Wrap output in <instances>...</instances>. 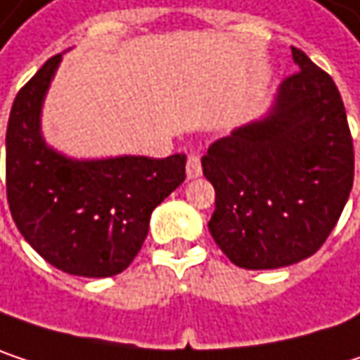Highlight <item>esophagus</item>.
<instances>
[{"label":"esophagus","mask_w":360,"mask_h":360,"mask_svg":"<svg viewBox=\"0 0 360 360\" xmlns=\"http://www.w3.org/2000/svg\"><path fill=\"white\" fill-rule=\"evenodd\" d=\"M185 171H187V179H198V177L202 175L200 158H198V156H189V158H187V167H185Z\"/></svg>","instance_id":"34e87169"}]
</instances>
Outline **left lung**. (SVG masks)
Returning a JSON list of instances; mask_svg holds the SVG:
<instances>
[{
  "mask_svg": "<svg viewBox=\"0 0 360 360\" xmlns=\"http://www.w3.org/2000/svg\"><path fill=\"white\" fill-rule=\"evenodd\" d=\"M298 68L269 110L202 156L214 187L208 231L225 256L252 271L296 264L323 246L354 179L344 102L331 77L292 47Z\"/></svg>",
  "mask_w": 360,
  "mask_h": 360,
  "instance_id": "8db88e82",
  "label": "left lung"
}]
</instances>
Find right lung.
<instances>
[{"mask_svg":"<svg viewBox=\"0 0 360 360\" xmlns=\"http://www.w3.org/2000/svg\"><path fill=\"white\" fill-rule=\"evenodd\" d=\"M62 53L18 91L6 133V187L22 238L79 277L122 273L148 238L154 208L185 179V156L72 158L51 148L41 114Z\"/></svg>","mask_w":360,"mask_h":360,"instance_id":"obj_1","label":"right lung"}]
</instances>
